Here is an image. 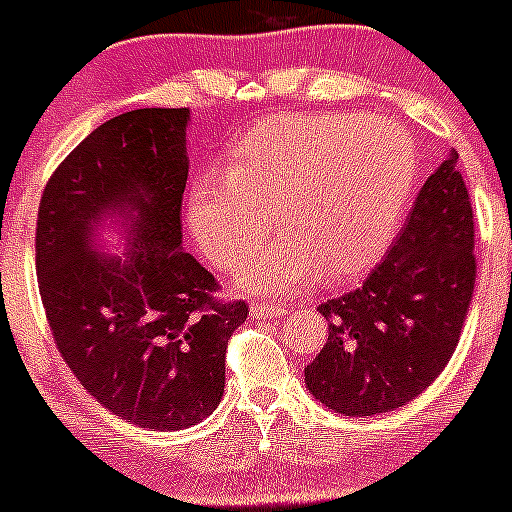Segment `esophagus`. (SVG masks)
Here are the masks:
<instances>
[{"instance_id":"obj_1","label":"esophagus","mask_w":512,"mask_h":512,"mask_svg":"<svg viewBox=\"0 0 512 512\" xmlns=\"http://www.w3.org/2000/svg\"><path fill=\"white\" fill-rule=\"evenodd\" d=\"M286 310L281 305H273V303H254L251 305V315L258 320H271V318H281Z\"/></svg>"}]
</instances>
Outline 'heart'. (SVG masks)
<instances>
[{
  "label": "heart",
  "instance_id": "obj_1",
  "mask_svg": "<svg viewBox=\"0 0 512 512\" xmlns=\"http://www.w3.org/2000/svg\"><path fill=\"white\" fill-rule=\"evenodd\" d=\"M416 182V147L402 125L357 113L278 115L204 170L187 189V229L199 251L231 268L271 234L283 239L246 258L236 288L291 293L320 273L360 276L402 224Z\"/></svg>",
  "mask_w": 512,
  "mask_h": 512
}]
</instances>
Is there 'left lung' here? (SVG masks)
Wrapping results in <instances>:
<instances>
[{
	"label": "left lung",
	"mask_w": 512,
	"mask_h": 512,
	"mask_svg": "<svg viewBox=\"0 0 512 512\" xmlns=\"http://www.w3.org/2000/svg\"><path fill=\"white\" fill-rule=\"evenodd\" d=\"M451 152L424 182L407 224L357 291L320 303L328 342L305 367L323 407L394 412L451 360L473 298V209Z\"/></svg>",
	"instance_id": "8db88e82"
}]
</instances>
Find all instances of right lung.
I'll list each match as a JSON object with an SVG mask.
<instances>
[{
    "label": "right lung",
    "mask_w": 512,
    "mask_h": 512,
    "mask_svg": "<svg viewBox=\"0 0 512 512\" xmlns=\"http://www.w3.org/2000/svg\"><path fill=\"white\" fill-rule=\"evenodd\" d=\"M189 108H140L93 130L46 182L36 276L56 347L98 404L142 429H189L219 407L226 345L249 315L182 251ZM123 255L92 249L103 220Z\"/></svg>",
    "instance_id": "add662e5"
}]
</instances>
